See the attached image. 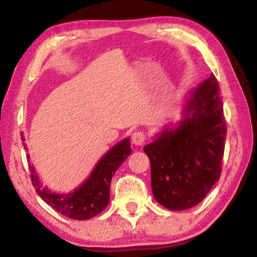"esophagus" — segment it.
Here are the masks:
<instances>
[{
  "label": "esophagus",
  "mask_w": 257,
  "mask_h": 257,
  "mask_svg": "<svg viewBox=\"0 0 257 257\" xmlns=\"http://www.w3.org/2000/svg\"><path fill=\"white\" fill-rule=\"evenodd\" d=\"M132 142L136 146L144 145V143L146 142V134L144 132H135L132 135Z\"/></svg>",
  "instance_id": "esophagus-1"
}]
</instances>
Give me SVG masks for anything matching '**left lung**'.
Returning <instances> with one entry per match:
<instances>
[{"mask_svg": "<svg viewBox=\"0 0 257 257\" xmlns=\"http://www.w3.org/2000/svg\"><path fill=\"white\" fill-rule=\"evenodd\" d=\"M182 113L178 127L163 130L144 146L153 196L172 211L201 203L222 171L227 122L213 73L191 90Z\"/></svg>", "mask_w": 257, "mask_h": 257, "instance_id": "obj_1", "label": "left lung"}]
</instances>
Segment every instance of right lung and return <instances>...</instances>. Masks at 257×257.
<instances>
[{
	"instance_id": "obj_1",
	"label": "right lung",
	"mask_w": 257,
	"mask_h": 257,
	"mask_svg": "<svg viewBox=\"0 0 257 257\" xmlns=\"http://www.w3.org/2000/svg\"><path fill=\"white\" fill-rule=\"evenodd\" d=\"M21 141L25 137L21 135ZM25 149L27 146L24 144ZM132 153L129 138H125L114 145L99 160L85 182L69 194L52 193L43 187L35 169L29 163L30 178L36 193L46 204L67 217L73 220H88L99 214L110 202V184L112 177L123 161ZM29 159V155H27Z\"/></svg>"
}]
</instances>
